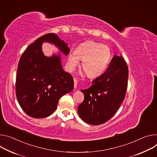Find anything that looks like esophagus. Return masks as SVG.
<instances>
[{"label":"esophagus","instance_id":"esophagus-1","mask_svg":"<svg viewBox=\"0 0 157 157\" xmlns=\"http://www.w3.org/2000/svg\"><path fill=\"white\" fill-rule=\"evenodd\" d=\"M74 88L76 89L77 88V83H78V81L77 79L75 78H74Z\"/></svg>","mask_w":157,"mask_h":157}]
</instances>
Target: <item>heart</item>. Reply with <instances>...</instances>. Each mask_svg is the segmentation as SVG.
Listing matches in <instances>:
<instances>
[{
    "label": "heart",
    "mask_w": 157,
    "mask_h": 157,
    "mask_svg": "<svg viewBox=\"0 0 157 157\" xmlns=\"http://www.w3.org/2000/svg\"><path fill=\"white\" fill-rule=\"evenodd\" d=\"M111 56L110 48L107 45L94 41L85 42L69 54L67 70L73 72L78 65L80 59L82 60V68L88 77H96L105 71Z\"/></svg>",
    "instance_id": "1"
}]
</instances>
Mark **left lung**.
I'll return each instance as SVG.
<instances>
[{"instance_id": "obj_1", "label": "left lung", "mask_w": 157, "mask_h": 157, "mask_svg": "<svg viewBox=\"0 0 157 157\" xmlns=\"http://www.w3.org/2000/svg\"><path fill=\"white\" fill-rule=\"evenodd\" d=\"M128 77L124 58L114 56L107 71L94 80L89 89L80 90L84 100L78 107V113L82 120L93 125L109 120L124 100Z\"/></svg>"}]
</instances>
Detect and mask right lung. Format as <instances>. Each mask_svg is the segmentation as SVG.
I'll return each instance as SVG.
<instances>
[{"mask_svg": "<svg viewBox=\"0 0 157 157\" xmlns=\"http://www.w3.org/2000/svg\"><path fill=\"white\" fill-rule=\"evenodd\" d=\"M44 42L54 45L65 56L70 52L67 43L57 34L49 33L30 44L22 55L17 68L16 96L25 113L35 118L51 115L59 99L74 89L73 77L63 71L60 52L45 56Z\"/></svg>", "mask_w": 157, "mask_h": 157, "instance_id": "obj_1", "label": "right lung"}]
</instances>
